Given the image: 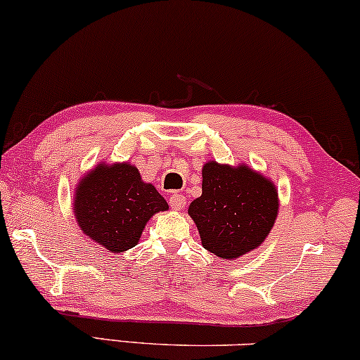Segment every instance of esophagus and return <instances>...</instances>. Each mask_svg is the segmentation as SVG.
Returning a JSON list of instances; mask_svg holds the SVG:
<instances>
[{
	"label": "esophagus",
	"instance_id": "esophagus-1",
	"mask_svg": "<svg viewBox=\"0 0 360 360\" xmlns=\"http://www.w3.org/2000/svg\"><path fill=\"white\" fill-rule=\"evenodd\" d=\"M169 206L174 209V211H181L186 206V198L181 193H174L171 194L169 198Z\"/></svg>",
	"mask_w": 360,
	"mask_h": 360
}]
</instances>
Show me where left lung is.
<instances>
[{
    "label": "left lung",
    "mask_w": 360,
    "mask_h": 360,
    "mask_svg": "<svg viewBox=\"0 0 360 360\" xmlns=\"http://www.w3.org/2000/svg\"><path fill=\"white\" fill-rule=\"evenodd\" d=\"M279 199L271 179L249 166L209 161L202 167V194L189 206L204 249L238 259L264 243L274 226Z\"/></svg>",
    "instance_id": "left-lung-1"
}]
</instances>
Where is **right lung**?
<instances>
[{
    "label": "right lung",
    "mask_w": 360,
    "mask_h": 360,
    "mask_svg": "<svg viewBox=\"0 0 360 360\" xmlns=\"http://www.w3.org/2000/svg\"><path fill=\"white\" fill-rule=\"evenodd\" d=\"M72 204L81 231L115 254L134 248L146 222L169 207L129 162H101L91 169L79 181Z\"/></svg>",
    "instance_id": "right-lung-1"
}]
</instances>
